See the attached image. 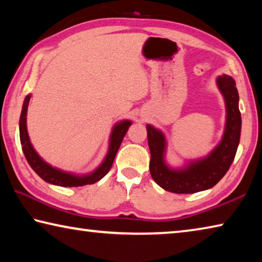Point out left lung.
Returning a JSON list of instances; mask_svg holds the SVG:
<instances>
[{
	"label": "left lung",
	"instance_id": "obj_1",
	"mask_svg": "<svg viewBox=\"0 0 262 262\" xmlns=\"http://www.w3.org/2000/svg\"><path fill=\"white\" fill-rule=\"evenodd\" d=\"M217 85L227 105V122L223 139L206 158L192 162L184 170H171L164 162L165 137L161 130L147 125L148 144L151 155L150 173L155 183L167 192L192 194L211 188L231 166L242 130V117L238 107L239 96L236 82L228 75H222L217 78Z\"/></svg>",
	"mask_w": 262,
	"mask_h": 262
}]
</instances>
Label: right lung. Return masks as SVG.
Segmentation results:
<instances>
[{
    "label": "right lung",
    "mask_w": 262,
    "mask_h": 262,
    "mask_svg": "<svg viewBox=\"0 0 262 262\" xmlns=\"http://www.w3.org/2000/svg\"><path fill=\"white\" fill-rule=\"evenodd\" d=\"M31 96H26L23 104V110L20 113L19 119V137H20V144L23 152L25 155V158L30 166L33 168V171L37 173L41 179H43L46 183H50L53 185L57 186H63V187H77V186H84V185H91L95 184L97 181H99L103 177L108 173L111 167L113 165L115 155H117L119 148H120L121 142L123 140V136L126 135L128 128L132 125L130 121L125 120L119 122L118 125H115L112 135H111L110 140V149L106 156L105 161L103 164L97 168L95 172L88 174V176H74L67 173V172L60 171L57 168L52 167L48 165L46 162H43L42 159L39 157V155L35 152L32 144H31L28 129H26V112H28V106L30 101Z\"/></svg>",
    "instance_id": "right-lung-1"
}]
</instances>
